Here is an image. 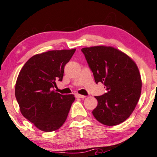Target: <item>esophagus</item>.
Returning <instances> with one entry per match:
<instances>
[{
  "instance_id": "1",
  "label": "esophagus",
  "mask_w": 157,
  "mask_h": 157,
  "mask_svg": "<svg viewBox=\"0 0 157 157\" xmlns=\"http://www.w3.org/2000/svg\"><path fill=\"white\" fill-rule=\"evenodd\" d=\"M75 97H76L77 98H85V97H86V96H84V95L79 94H75Z\"/></svg>"
}]
</instances>
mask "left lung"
<instances>
[{
  "label": "left lung",
  "instance_id": "left-lung-1",
  "mask_svg": "<svg viewBox=\"0 0 157 157\" xmlns=\"http://www.w3.org/2000/svg\"><path fill=\"white\" fill-rule=\"evenodd\" d=\"M97 84L105 85L107 93L95 97L98 104L92 113L97 121L112 126L130 117L141 94L142 80L134 61L111 46L81 49Z\"/></svg>",
  "mask_w": 157,
  "mask_h": 157
}]
</instances>
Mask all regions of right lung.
Segmentation results:
<instances>
[{"instance_id": "obj_1", "label": "right lung", "mask_w": 157, "mask_h": 157, "mask_svg": "<svg viewBox=\"0 0 157 157\" xmlns=\"http://www.w3.org/2000/svg\"><path fill=\"white\" fill-rule=\"evenodd\" d=\"M76 49L53 50L34 55L20 71L15 97L22 115L46 132L60 128L67 118L73 94L54 91L56 81H62L64 67Z\"/></svg>"}]
</instances>
